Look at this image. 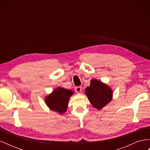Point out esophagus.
I'll list each match as a JSON object with an SVG mask.
<instances>
[{"label":"esophagus","mask_w":150,"mask_h":150,"mask_svg":"<svg viewBox=\"0 0 150 150\" xmlns=\"http://www.w3.org/2000/svg\"><path fill=\"white\" fill-rule=\"evenodd\" d=\"M75 91L77 93H80L81 91H82V87H81V86H77V87L75 88Z\"/></svg>","instance_id":"34e87169"}]
</instances>
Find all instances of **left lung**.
Here are the masks:
<instances>
[{"instance_id": "obj_1", "label": "left lung", "mask_w": 150, "mask_h": 150, "mask_svg": "<svg viewBox=\"0 0 150 150\" xmlns=\"http://www.w3.org/2000/svg\"><path fill=\"white\" fill-rule=\"evenodd\" d=\"M86 94L92 105L101 110L112 99V91L105 84L96 79H92L91 84L86 88Z\"/></svg>"}]
</instances>
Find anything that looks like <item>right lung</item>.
<instances>
[{"label":"right lung","mask_w":150,"mask_h":150,"mask_svg":"<svg viewBox=\"0 0 150 150\" xmlns=\"http://www.w3.org/2000/svg\"><path fill=\"white\" fill-rule=\"evenodd\" d=\"M73 92L70 90L58 88L46 98V103L51 110L62 114L67 107L70 96Z\"/></svg>","instance_id":"right-lung-1"}]
</instances>
